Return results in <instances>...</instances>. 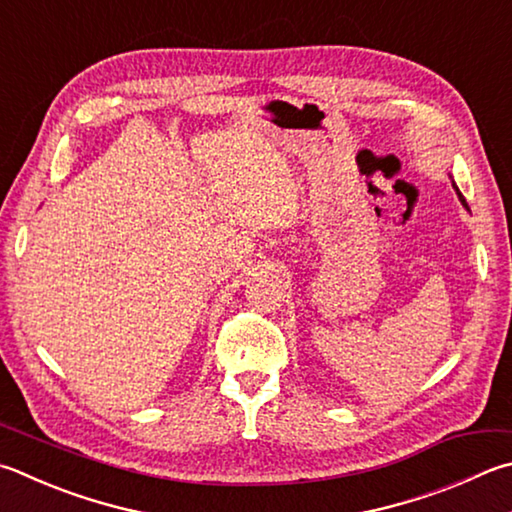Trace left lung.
<instances>
[{"label":"left lung","mask_w":512,"mask_h":512,"mask_svg":"<svg viewBox=\"0 0 512 512\" xmlns=\"http://www.w3.org/2000/svg\"><path fill=\"white\" fill-rule=\"evenodd\" d=\"M450 179H452V176H450ZM452 188H454V192H457V197H459V201H461V206H463V208H466V210L470 212V208H468V203H466V199H463V194H461V190L457 188V183H454V179H452Z\"/></svg>","instance_id":"left-lung-1"}]
</instances>
